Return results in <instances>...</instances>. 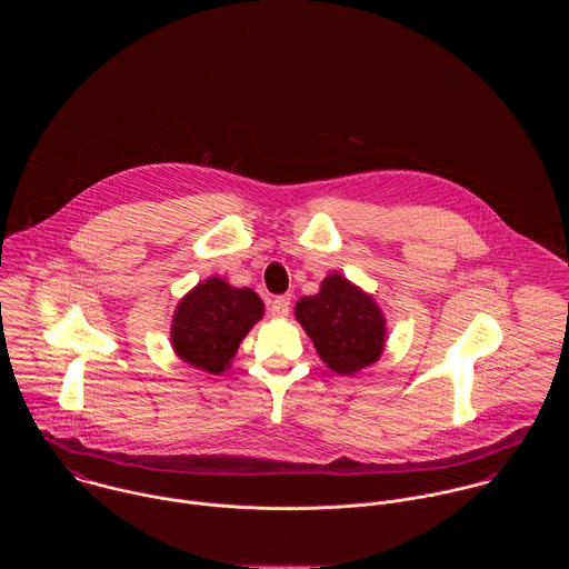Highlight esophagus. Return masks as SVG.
Returning <instances> with one entry per match:
<instances>
[{
  "label": "esophagus",
  "mask_w": 569,
  "mask_h": 569,
  "mask_svg": "<svg viewBox=\"0 0 569 569\" xmlns=\"http://www.w3.org/2000/svg\"><path fill=\"white\" fill-rule=\"evenodd\" d=\"M289 309H291V298L289 296H278L269 305V311H271L273 318H287Z\"/></svg>",
  "instance_id": "1"
}]
</instances>
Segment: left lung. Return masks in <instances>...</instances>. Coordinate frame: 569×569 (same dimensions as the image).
Returning a JSON list of instances; mask_svg holds the SVG:
<instances>
[{"label": "left lung", "instance_id": "obj_1", "mask_svg": "<svg viewBox=\"0 0 569 569\" xmlns=\"http://www.w3.org/2000/svg\"><path fill=\"white\" fill-rule=\"evenodd\" d=\"M296 320L337 375H357L386 350L388 322L381 307L339 271L326 276L316 296L298 300Z\"/></svg>", "mask_w": 569, "mask_h": 569}]
</instances>
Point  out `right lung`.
<instances>
[{
	"label": "right lung",
	"mask_w": 569,
	"mask_h": 569,
	"mask_svg": "<svg viewBox=\"0 0 569 569\" xmlns=\"http://www.w3.org/2000/svg\"><path fill=\"white\" fill-rule=\"evenodd\" d=\"M262 316L264 305L256 291L210 276L179 300L170 325V346L188 366L221 375L230 370L244 335Z\"/></svg>",
	"instance_id": "right-lung-1"
}]
</instances>
